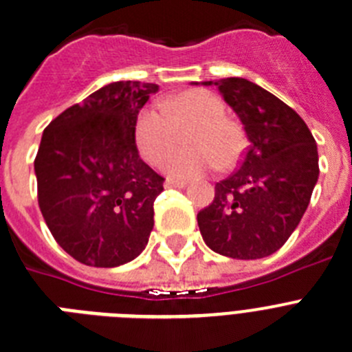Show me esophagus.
<instances>
[{
	"instance_id": "34e87169",
	"label": "esophagus",
	"mask_w": 352,
	"mask_h": 352,
	"mask_svg": "<svg viewBox=\"0 0 352 352\" xmlns=\"http://www.w3.org/2000/svg\"><path fill=\"white\" fill-rule=\"evenodd\" d=\"M187 185L185 179H174V178H167L165 179V187L167 188H183Z\"/></svg>"
}]
</instances>
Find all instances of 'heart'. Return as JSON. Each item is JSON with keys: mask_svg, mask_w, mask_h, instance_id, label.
Segmentation results:
<instances>
[{"mask_svg": "<svg viewBox=\"0 0 352 352\" xmlns=\"http://www.w3.org/2000/svg\"><path fill=\"white\" fill-rule=\"evenodd\" d=\"M160 108H142L135 119L133 140L137 151L149 164L162 158L185 131L187 149L167 156L164 169L174 178H196L215 165L228 169L239 162L244 151V137L235 122L226 119V104L210 90L192 89L170 96Z\"/></svg>", "mask_w": 352, "mask_h": 352, "instance_id": "obj_1", "label": "heart"}]
</instances>
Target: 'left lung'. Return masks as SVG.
<instances>
[{
  "mask_svg": "<svg viewBox=\"0 0 352 352\" xmlns=\"http://www.w3.org/2000/svg\"><path fill=\"white\" fill-rule=\"evenodd\" d=\"M212 85V82H205ZM244 124L249 146L215 197L197 213L212 251L239 260L276 253L310 205L319 179L314 135L296 110L244 78L213 82Z\"/></svg>",
  "mask_w": 352,
  "mask_h": 352,
  "instance_id": "left-lung-1",
  "label": "left lung"
}]
</instances>
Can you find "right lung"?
<instances>
[{
  "mask_svg": "<svg viewBox=\"0 0 352 352\" xmlns=\"http://www.w3.org/2000/svg\"><path fill=\"white\" fill-rule=\"evenodd\" d=\"M158 85L116 82L55 117L35 156L38 208L65 253L90 267L146 248L164 178L140 160L133 124Z\"/></svg>",
  "mask_w": 352,
  "mask_h": 352,
  "instance_id": "obj_1",
  "label": "right lung"
}]
</instances>
